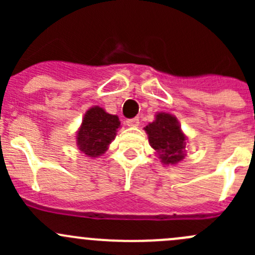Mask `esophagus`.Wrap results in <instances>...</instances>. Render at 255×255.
I'll return each mask as SVG.
<instances>
[{"instance_id":"1","label":"esophagus","mask_w":255,"mask_h":255,"mask_svg":"<svg viewBox=\"0 0 255 255\" xmlns=\"http://www.w3.org/2000/svg\"><path fill=\"white\" fill-rule=\"evenodd\" d=\"M126 125L130 126V127H135V126L139 125V117L129 118V120H126Z\"/></svg>"}]
</instances>
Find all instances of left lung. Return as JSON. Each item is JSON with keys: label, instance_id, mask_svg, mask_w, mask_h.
Here are the masks:
<instances>
[{"label": "left lung", "instance_id": "1", "mask_svg": "<svg viewBox=\"0 0 255 255\" xmlns=\"http://www.w3.org/2000/svg\"><path fill=\"white\" fill-rule=\"evenodd\" d=\"M144 129L148 133L150 145L160 153L164 164H175L184 159L186 138L180 130L175 117L169 113H159L155 121Z\"/></svg>", "mask_w": 255, "mask_h": 255}]
</instances>
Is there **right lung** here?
Here are the masks:
<instances>
[{
	"label": "right lung",
	"instance_id": "right-lung-1",
	"mask_svg": "<svg viewBox=\"0 0 255 255\" xmlns=\"http://www.w3.org/2000/svg\"><path fill=\"white\" fill-rule=\"evenodd\" d=\"M120 125L117 116L105 112L101 107L90 109L76 138L80 150L89 156L104 154L107 145L115 139Z\"/></svg>",
	"mask_w": 255,
	"mask_h": 255
}]
</instances>
